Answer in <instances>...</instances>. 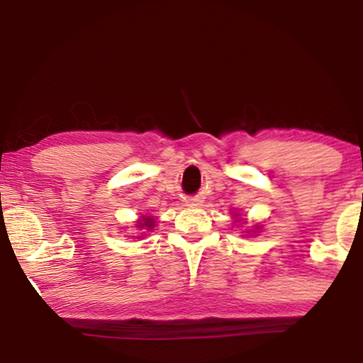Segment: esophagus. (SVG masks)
Returning <instances> with one entry per match:
<instances>
[{
  "mask_svg": "<svg viewBox=\"0 0 363 363\" xmlns=\"http://www.w3.org/2000/svg\"><path fill=\"white\" fill-rule=\"evenodd\" d=\"M185 205L190 206V208H193V206H200V205H201V200H198V198H186Z\"/></svg>",
  "mask_w": 363,
  "mask_h": 363,
  "instance_id": "obj_1",
  "label": "esophagus"
}]
</instances>
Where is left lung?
<instances>
[{
    "label": "left lung",
    "mask_w": 363,
    "mask_h": 363,
    "mask_svg": "<svg viewBox=\"0 0 363 363\" xmlns=\"http://www.w3.org/2000/svg\"><path fill=\"white\" fill-rule=\"evenodd\" d=\"M235 218H236V215H235ZM256 230H259V226H256Z\"/></svg>",
    "instance_id": "1"
}]
</instances>
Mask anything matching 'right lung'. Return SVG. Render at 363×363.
<instances>
[{"mask_svg": "<svg viewBox=\"0 0 363 363\" xmlns=\"http://www.w3.org/2000/svg\"><path fill=\"white\" fill-rule=\"evenodd\" d=\"M138 230H152V228H155V218L153 216H142L140 220L137 221V226Z\"/></svg>", "mask_w": 363, "mask_h": 363, "instance_id": "obj_1", "label": "right lung"}]
</instances>
